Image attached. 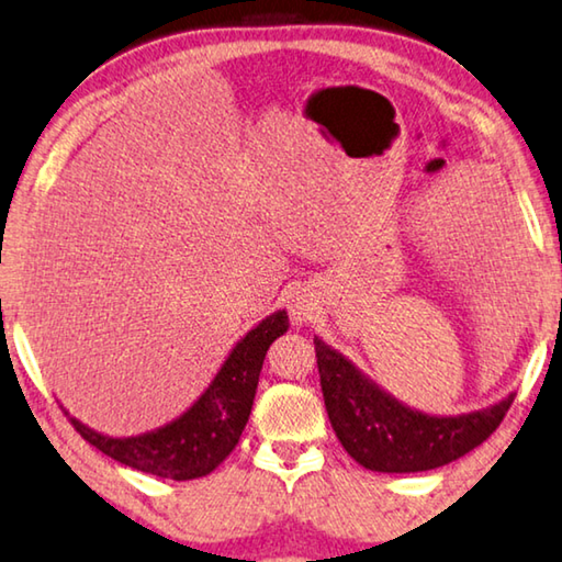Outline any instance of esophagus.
Instances as JSON below:
<instances>
[{"label": "esophagus", "mask_w": 562, "mask_h": 562, "mask_svg": "<svg viewBox=\"0 0 562 562\" xmlns=\"http://www.w3.org/2000/svg\"><path fill=\"white\" fill-rule=\"evenodd\" d=\"M318 311V301L311 291L301 289V291H293L291 299H289V314L293 318V324H308L314 314Z\"/></svg>", "instance_id": "34e87169"}]
</instances>
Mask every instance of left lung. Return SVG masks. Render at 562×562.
Wrapping results in <instances>:
<instances>
[{"label": "left lung", "instance_id": "obj_1", "mask_svg": "<svg viewBox=\"0 0 562 562\" xmlns=\"http://www.w3.org/2000/svg\"><path fill=\"white\" fill-rule=\"evenodd\" d=\"M329 422L361 468L371 472H425L472 452L499 427L515 394L492 407L437 417L396 400L341 351L314 336Z\"/></svg>", "mask_w": 562, "mask_h": 562}]
</instances>
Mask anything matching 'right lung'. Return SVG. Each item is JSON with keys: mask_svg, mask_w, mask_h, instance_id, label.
Returning a JSON list of instances; mask_svg holds the SVG:
<instances>
[{"mask_svg": "<svg viewBox=\"0 0 562 562\" xmlns=\"http://www.w3.org/2000/svg\"><path fill=\"white\" fill-rule=\"evenodd\" d=\"M289 331V314L273 311L261 324L254 326L223 361L198 400L180 417L158 429L135 437H110L94 431L80 419H72L75 429L98 447L102 454L120 464L155 474L166 480H195L211 474L238 445L248 417H251L254 396L261 374L266 351L281 334Z\"/></svg>", "mask_w": 562, "mask_h": 562, "instance_id": "obj_1", "label": "right lung"}]
</instances>
